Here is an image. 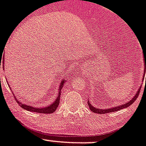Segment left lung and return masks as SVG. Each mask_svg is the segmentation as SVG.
Returning <instances> with one entry per match:
<instances>
[{"label":"left lung","mask_w":146,"mask_h":146,"mask_svg":"<svg viewBox=\"0 0 146 146\" xmlns=\"http://www.w3.org/2000/svg\"><path fill=\"white\" fill-rule=\"evenodd\" d=\"M144 74L145 73V70H146V56H144ZM144 77H145V74H143V80H144ZM145 82H146V79H145ZM141 87H139L138 90L137 91L136 94H135V95L133 96V98H132L130 100H129L128 102H125V104H123L121 105H118V106H116V107H114V108H106V109H100V108H97L93 106L90 102L89 101V100H87V105H88L89 108H90V110L92 111L93 112H95V113H98V114H105V113H110V112H116V111H118L120 110L123 109V108H125L129 107L130 105H131L133 102L135 101V100L137 99L138 98V95H139L140 93V90H141Z\"/></svg>","instance_id":"obj_1"}]
</instances>
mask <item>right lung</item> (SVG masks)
<instances>
[{
    "label": "right lung",
    "instance_id": "right-lung-1",
    "mask_svg": "<svg viewBox=\"0 0 146 146\" xmlns=\"http://www.w3.org/2000/svg\"><path fill=\"white\" fill-rule=\"evenodd\" d=\"M1 65V64H0ZM8 82V81H7ZM64 84V79H62V81H61L60 85L59 87V92H58V97L56 98V99L55 100L54 102L53 103H51V105H49L48 106L46 107H43V108H36V107L31 106L30 105H27V104H23L22 102H19L17 100V98H16V101L18 102V103L19 104L21 107L23 109L26 110L31 111V112H35L36 113L38 112V113H44V114H51L53 113L55 110H56V108H58V105H59V102H60V95L61 92H62V88H63ZM8 86L10 87V84H8Z\"/></svg>",
    "mask_w": 146,
    "mask_h": 146
}]
</instances>
